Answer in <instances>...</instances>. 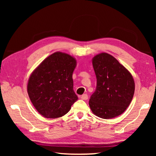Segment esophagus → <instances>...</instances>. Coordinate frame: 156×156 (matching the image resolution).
Wrapping results in <instances>:
<instances>
[{
    "instance_id": "34e87169",
    "label": "esophagus",
    "mask_w": 156,
    "mask_h": 156,
    "mask_svg": "<svg viewBox=\"0 0 156 156\" xmlns=\"http://www.w3.org/2000/svg\"><path fill=\"white\" fill-rule=\"evenodd\" d=\"M80 98L82 99H83V100H87V99H88V95H87V94H83V95L81 96Z\"/></svg>"
}]
</instances>
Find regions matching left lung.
I'll list each match as a JSON object with an SVG mask.
<instances>
[{"label": "left lung", "mask_w": 156, "mask_h": 156, "mask_svg": "<svg viewBox=\"0 0 156 156\" xmlns=\"http://www.w3.org/2000/svg\"><path fill=\"white\" fill-rule=\"evenodd\" d=\"M92 65L97 77L96 90L89 99V106L96 116L102 119L118 116L129 106L135 91L131 73L107 53L93 58Z\"/></svg>", "instance_id": "left-lung-1"}]
</instances>
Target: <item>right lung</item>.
I'll list each match as a JSON object with an SVG mask.
<instances>
[{
    "label": "right lung",
    "mask_w": 156,
    "mask_h": 156,
    "mask_svg": "<svg viewBox=\"0 0 156 156\" xmlns=\"http://www.w3.org/2000/svg\"><path fill=\"white\" fill-rule=\"evenodd\" d=\"M75 59L55 52L44 59L30 76L27 93L33 106L46 118H59L67 114L78 97L73 89L72 74Z\"/></svg>",
    "instance_id": "right-lung-1"
}]
</instances>
